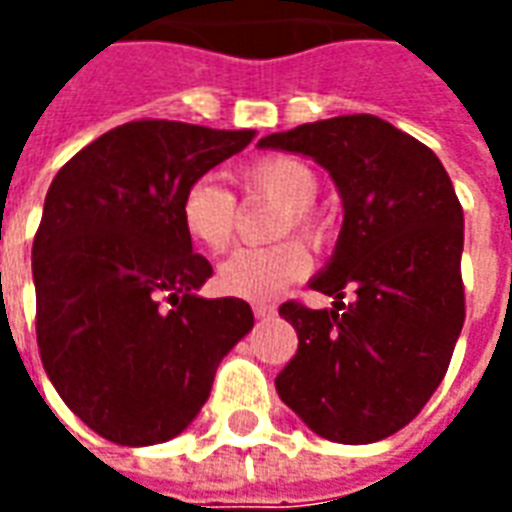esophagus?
Listing matches in <instances>:
<instances>
[{
    "mask_svg": "<svg viewBox=\"0 0 512 512\" xmlns=\"http://www.w3.org/2000/svg\"><path fill=\"white\" fill-rule=\"evenodd\" d=\"M252 312H255L257 321H266V318H271V315L277 312V307H274L271 301H257L255 307H252Z\"/></svg>",
    "mask_w": 512,
    "mask_h": 512,
    "instance_id": "obj_1",
    "label": "esophagus"
}]
</instances>
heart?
<instances>
[{
    "mask_svg": "<svg viewBox=\"0 0 512 512\" xmlns=\"http://www.w3.org/2000/svg\"><path fill=\"white\" fill-rule=\"evenodd\" d=\"M235 180L246 200L279 205L271 238L296 232L310 246L326 244L329 216L315 205L321 180L310 164L293 156H263L249 161ZM180 224L191 244L208 255H222L233 244L238 224L235 194L213 178H197L180 197ZM310 263L307 246L295 239L277 241L263 249H241L219 266L216 285L233 299L266 301L307 277Z\"/></svg>",
    "mask_w": 512,
    "mask_h": 512,
    "instance_id": "heart-1",
    "label": "heart"
}]
</instances>
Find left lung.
Here are the masks:
<instances>
[{"label": "left lung", "mask_w": 512, "mask_h": 512, "mask_svg": "<svg viewBox=\"0 0 512 512\" xmlns=\"http://www.w3.org/2000/svg\"><path fill=\"white\" fill-rule=\"evenodd\" d=\"M260 147L312 156L340 189L345 222L312 288L334 310L285 301L299 348L279 397L318 436L386 439L417 417L463 329V208L436 153L376 115H343L268 134ZM345 292L355 301L345 305Z\"/></svg>", "instance_id": "obj_1"}]
</instances>
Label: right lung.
<instances>
[{
    "label": "right lung",
    "instance_id": "1",
    "mask_svg": "<svg viewBox=\"0 0 512 512\" xmlns=\"http://www.w3.org/2000/svg\"><path fill=\"white\" fill-rule=\"evenodd\" d=\"M252 139L249 128L134 120L51 180L32 244L38 351L98 436L126 447L178 436L252 329L244 299L194 293L213 268L180 224L183 191Z\"/></svg>",
    "mask_w": 512,
    "mask_h": 512
}]
</instances>
